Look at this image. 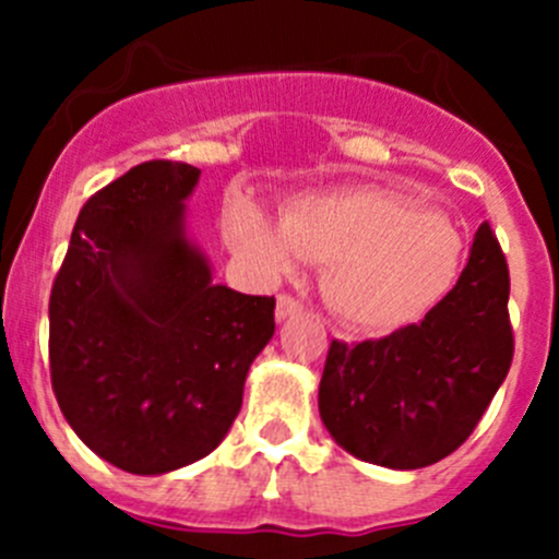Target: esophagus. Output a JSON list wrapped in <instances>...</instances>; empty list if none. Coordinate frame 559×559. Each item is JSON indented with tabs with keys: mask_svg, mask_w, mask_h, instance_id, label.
<instances>
[{
	"mask_svg": "<svg viewBox=\"0 0 559 559\" xmlns=\"http://www.w3.org/2000/svg\"><path fill=\"white\" fill-rule=\"evenodd\" d=\"M300 311H302V306L295 300V297L281 295L278 297V306H275V319L286 321V319H292V316H297Z\"/></svg>",
	"mask_w": 559,
	"mask_h": 559,
	"instance_id": "obj_1",
	"label": "esophagus"
}]
</instances>
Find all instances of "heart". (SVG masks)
Listing matches in <instances>:
<instances>
[{
	"label": "heart",
	"mask_w": 559,
	"mask_h": 559,
	"mask_svg": "<svg viewBox=\"0 0 559 559\" xmlns=\"http://www.w3.org/2000/svg\"><path fill=\"white\" fill-rule=\"evenodd\" d=\"M224 227L235 251L267 278L289 275L300 257L326 264V306L343 324L376 335L430 313L465 259L449 218L381 189L306 197L286 207L281 224L235 200Z\"/></svg>",
	"instance_id": "b5f03b06"
}]
</instances>
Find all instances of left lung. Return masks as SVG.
Listing matches in <instances>:
<instances>
[{
	"instance_id": "obj_1",
	"label": "left lung",
	"mask_w": 559,
	"mask_h": 559,
	"mask_svg": "<svg viewBox=\"0 0 559 559\" xmlns=\"http://www.w3.org/2000/svg\"><path fill=\"white\" fill-rule=\"evenodd\" d=\"M514 357L509 264L489 224L460 281L419 324L357 346L332 341L319 414L357 460L416 471L460 449Z\"/></svg>"
}]
</instances>
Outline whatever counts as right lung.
<instances>
[{
  "instance_id": "obj_1",
  "label": "right lung",
  "mask_w": 559,
  "mask_h": 559,
  "mask_svg": "<svg viewBox=\"0 0 559 559\" xmlns=\"http://www.w3.org/2000/svg\"><path fill=\"white\" fill-rule=\"evenodd\" d=\"M200 170L145 162L83 205L50 292V384L75 436L110 465L162 476L224 441L273 297L213 284L186 235Z\"/></svg>"
}]
</instances>
